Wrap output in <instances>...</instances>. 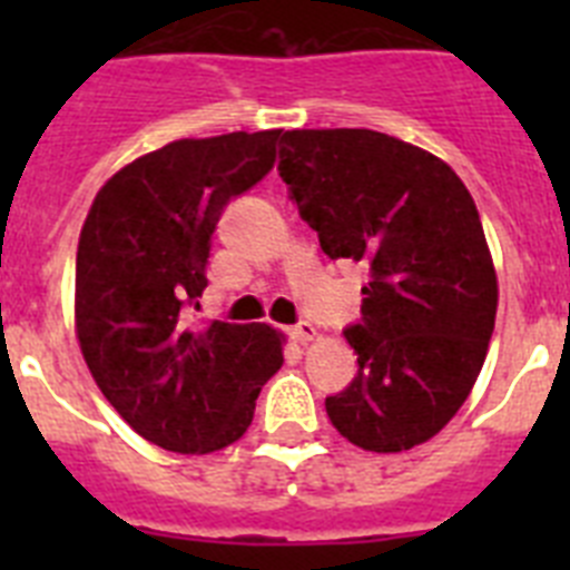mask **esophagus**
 <instances>
[{
    "label": "esophagus",
    "mask_w": 570,
    "mask_h": 570,
    "mask_svg": "<svg viewBox=\"0 0 570 570\" xmlns=\"http://www.w3.org/2000/svg\"><path fill=\"white\" fill-rule=\"evenodd\" d=\"M288 334H291V340L294 342H311L316 336V325L314 322H296L294 328H288Z\"/></svg>",
    "instance_id": "1"
}]
</instances>
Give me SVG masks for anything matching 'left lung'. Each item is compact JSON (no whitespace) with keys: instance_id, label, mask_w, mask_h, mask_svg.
Wrapping results in <instances>:
<instances>
[{"instance_id":"1","label":"left lung","mask_w":570,"mask_h":570,"mask_svg":"<svg viewBox=\"0 0 570 570\" xmlns=\"http://www.w3.org/2000/svg\"><path fill=\"white\" fill-rule=\"evenodd\" d=\"M282 183L331 259L362 262L360 371L325 400L347 442L394 454L440 434L480 376L497 274L480 210L434 154L367 128L285 130Z\"/></svg>"}]
</instances>
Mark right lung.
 I'll return each instance as SVG.
<instances>
[{
  "mask_svg": "<svg viewBox=\"0 0 570 570\" xmlns=\"http://www.w3.org/2000/svg\"><path fill=\"white\" fill-rule=\"evenodd\" d=\"M276 136L236 130L139 156L102 185L82 225V356L119 416L165 451L210 454L239 440L282 367L268 325L194 328L216 223L274 168Z\"/></svg>",
  "mask_w": 570,
  "mask_h": 570,
  "instance_id": "add662e5",
  "label": "right lung"
}]
</instances>
